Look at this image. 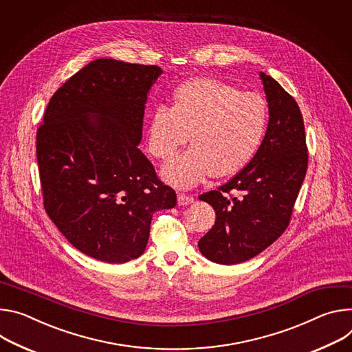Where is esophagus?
Returning <instances> with one entry per match:
<instances>
[{
  "label": "esophagus",
  "mask_w": 352,
  "mask_h": 352,
  "mask_svg": "<svg viewBox=\"0 0 352 352\" xmlns=\"http://www.w3.org/2000/svg\"><path fill=\"white\" fill-rule=\"evenodd\" d=\"M177 203H179V206H188V204L194 203V197L190 196V194L179 192L177 194Z\"/></svg>",
  "instance_id": "34e87169"
}]
</instances>
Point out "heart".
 I'll list each match as a JSON object with an SVG mask.
<instances>
[{
  "label": "heart",
  "mask_w": 352,
  "mask_h": 352,
  "mask_svg": "<svg viewBox=\"0 0 352 352\" xmlns=\"http://www.w3.org/2000/svg\"><path fill=\"white\" fill-rule=\"evenodd\" d=\"M267 124L268 106L260 95L197 78L175 91L172 107H153L146 148L153 158L168 162L190 140L191 148L162 169L169 184L190 188L210 173L221 179L242 170L257 152Z\"/></svg>",
  "instance_id": "obj_1"
}]
</instances>
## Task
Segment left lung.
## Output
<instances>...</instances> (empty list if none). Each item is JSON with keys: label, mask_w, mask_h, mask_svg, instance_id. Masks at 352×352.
<instances>
[{"label": "left lung", "mask_w": 352, "mask_h": 352, "mask_svg": "<svg viewBox=\"0 0 352 352\" xmlns=\"http://www.w3.org/2000/svg\"><path fill=\"white\" fill-rule=\"evenodd\" d=\"M260 78L270 119L257 152L235 177L199 197L217 215L199 249L208 260L225 265L253 258L283 235L307 169L298 103L270 75L260 72Z\"/></svg>", "instance_id": "1"}]
</instances>
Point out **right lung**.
<instances>
[{
  "instance_id": "1",
  "label": "right lung",
  "mask_w": 352,
  "mask_h": 352,
  "mask_svg": "<svg viewBox=\"0 0 352 352\" xmlns=\"http://www.w3.org/2000/svg\"><path fill=\"white\" fill-rule=\"evenodd\" d=\"M161 74L158 65L91 61L52 96L37 130L46 212L92 258L140 257L153 212L176 206L175 190L138 149L146 98Z\"/></svg>"
}]
</instances>
